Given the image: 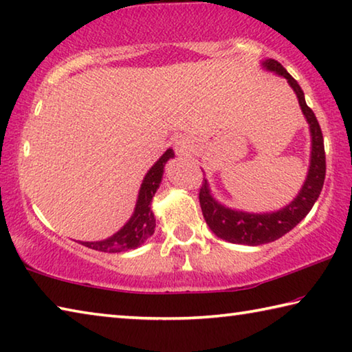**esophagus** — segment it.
Wrapping results in <instances>:
<instances>
[{
	"mask_svg": "<svg viewBox=\"0 0 352 352\" xmlns=\"http://www.w3.org/2000/svg\"><path fill=\"white\" fill-rule=\"evenodd\" d=\"M175 147L180 152H186L189 148V141L186 138H183V136H180V138L175 140Z\"/></svg>",
	"mask_w": 352,
	"mask_h": 352,
	"instance_id": "obj_1",
	"label": "esophagus"
}]
</instances>
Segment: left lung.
Segmentation results:
<instances>
[{
  "instance_id": "8db88e82",
  "label": "left lung",
  "mask_w": 352,
  "mask_h": 352,
  "mask_svg": "<svg viewBox=\"0 0 352 352\" xmlns=\"http://www.w3.org/2000/svg\"><path fill=\"white\" fill-rule=\"evenodd\" d=\"M262 67L269 71H273L278 76L287 79L289 85L294 88L298 98V102L306 116L311 129L312 136V151H311V166L296 197L290 201L287 206L273 212H245L231 210L212 197L208 182L201 184L199 200L201 206V212L211 231L220 239L231 243H243V245H262L283 237L290 230L305 219L317 199L320 197L321 189H323L324 175H326V155H324V142L323 133H321L320 124L315 118L314 111L309 109L305 99L301 87L292 77L281 63L269 58L262 62Z\"/></svg>"
}]
</instances>
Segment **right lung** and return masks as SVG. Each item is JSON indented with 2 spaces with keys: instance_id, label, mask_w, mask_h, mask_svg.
<instances>
[{
  "instance_id": "right-lung-1",
  "label": "right lung",
  "mask_w": 352,
  "mask_h": 352,
  "mask_svg": "<svg viewBox=\"0 0 352 352\" xmlns=\"http://www.w3.org/2000/svg\"><path fill=\"white\" fill-rule=\"evenodd\" d=\"M174 158V151L168 148L157 163H155L141 183L138 200H136L135 211L129 222L122 226L118 233L113 234L109 239L96 241V242H80L82 245L88 248L98 250L105 253H119L133 250L144 243L155 231V217L151 210V204L155 192L162 183L164 164Z\"/></svg>"
}]
</instances>
